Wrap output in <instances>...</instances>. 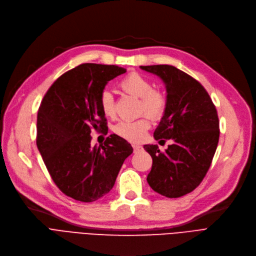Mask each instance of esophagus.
Segmentation results:
<instances>
[{"instance_id":"1","label":"esophagus","mask_w":256,"mask_h":256,"mask_svg":"<svg viewBox=\"0 0 256 256\" xmlns=\"http://www.w3.org/2000/svg\"><path fill=\"white\" fill-rule=\"evenodd\" d=\"M132 147H133V151H134V153H138L142 150V147L140 144H133Z\"/></svg>"}]
</instances>
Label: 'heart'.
Returning a JSON list of instances; mask_svg holds the SVG:
<instances>
[{
    "instance_id": "1",
    "label": "heart",
    "mask_w": 256,
    "mask_h": 256,
    "mask_svg": "<svg viewBox=\"0 0 256 256\" xmlns=\"http://www.w3.org/2000/svg\"><path fill=\"white\" fill-rule=\"evenodd\" d=\"M120 88L125 92L140 99V112H144L154 120L160 118L166 108V99L164 94L155 90L153 83L144 76L131 72L120 82ZM99 103L102 112L109 118L116 114V103L112 92L103 90L99 96ZM150 128V122L147 118H140L136 120H120L114 127L116 136L129 142L142 140Z\"/></svg>"
}]
</instances>
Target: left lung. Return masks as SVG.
I'll use <instances>...</instances> for the list:
<instances>
[{
    "mask_svg": "<svg viewBox=\"0 0 256 256\" xmlns=\"http://www.w3.org/2000/svg\"><path fill=\"white\" fill-rule=\"evenodd\" d=\"M140 68L166 85V108L154 138L173 140L166 152L157 144L144 146L153 160L147 181L162 196L179 198L201 184L212 164L220 136L216 109L202 85L179 68L168 64Z\"/></svg>",
    "mask_w": 256,
    "mask_h": 256,
    "instance_id": "8db88e82",
    "label": "left lung"
}]
</instances>
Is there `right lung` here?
Here are the masks:
<instances>
[{"label":"right lung","instance_id":"add662e5","mask_svg":"<svg viewBox=\"0 0 256 256\" xmlns=\"http://www.w3.org/2000/svg\"><path fill=\"white\" fill-rule=\"evenodd\" d=\"M126 72L118 66L83 64L60 76L38 114L36 144L55 184L66 196L94 202L114 188L131 144L116 134L92 147L90 132L105 130L99 96L108 81Z\"/></svg>","mask_w":256,"mask_h":256}]
</instances>
